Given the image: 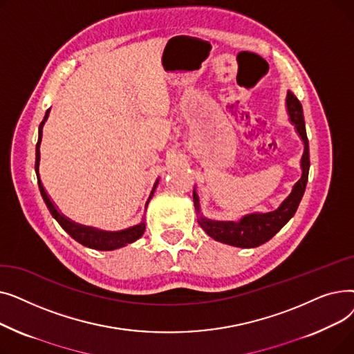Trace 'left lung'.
Wrapping results in <instances>:
<instances>
[{"label":"left lung","mask_w":354,"mask_h":354,"mask_svg":"<svg viewBox=\"0 0 354 354\" xmlns=\"http://www.w3.org/2000/svg\"><path fill=\"white\" fill-rule=\"evenodd\" d=\"M286 107L291 124L295 127L297 135L300 136L304 145V152L300 160L301 178L294 183L290 195L280 203L275 211L259 214H247L239 221H214L202 215L199 196L194 188V205L199 215L198 222L211 238L219 241L222 244H228L238 248H255L270 241L278 231H280L287 222L294 216L299 203L304 195L306 185L308 179L310 169V155H308V139L306 133V123L303 116V107L291 91H287Z\"/></svg>","instance_id":"left-lung-1"}]
</instances>
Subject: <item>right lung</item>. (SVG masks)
Here are the masks:
<instances>
[{"instance_id":"1","label":"right lung","mask_w":354,"mask_h":354,"mask_svg":"<svg viewBox=\"0 0 354 354\" xmlns=\"http://www.w3.org/2000/svg\"><path fill=\"white\" fill-rule=\"evenodd\" d=\"M48 115H50V109L46 111V116H44V119H43V122H41V124L39 127V140H37V145H35V174H37V180H39V188H40L41 196H43V199L46 202L47 208L50 209L51 215L54 216V219L59 222L60 227L71 238L76 239L77 243H80L82 245L93 248V250L113 251V250L122 248V247H124L127 244L135 243L136 239H139L143 235V232L146 230L145 218H142L140 224L133 225V227H129V228L122 230V231H103V230H97L95 227H87V225L77 224V222H74L70 218H67L66 215H63L57 209V207L54 205V202L50 199V196L47 195L44 187H43V182L40 179V172H39V166H40V145H41V138H43V126H44L46 120L48 119ZM158 183H159V178L156 179L153 188H152V192H151V195H149V199L145 203V211L147 208L149 201H151V198L155 194V189L158 187Z\"/></svg>"}]
</instances>
